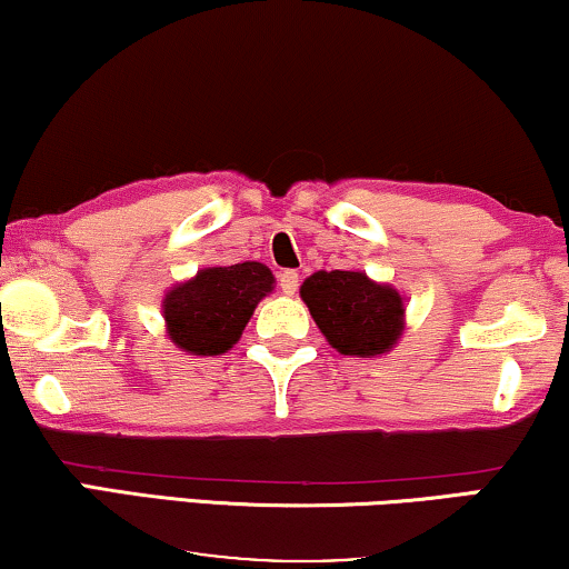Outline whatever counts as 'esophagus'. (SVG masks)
Wrapping results in <instances>:
<instances>
[{
    "label": "esophagus",
    "mask_w": 569,
    "mask_h": 569,
    "mask_svg": "<svg viewBox=\"0 0 569 569\" xmlns=\"http://www.w3.org/2000/svg\"><path fill=\"white\" fill-rule=\"evenodd\" d=\"M298 284H300V274L295 269H284L282 274H279V290L284 295L298 292Z\"/></svg>",
    "instance_id": "esophagus-1"
}]
</instances>
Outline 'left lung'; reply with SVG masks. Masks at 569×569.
Wrapping results in <instances>:
<instances>
[{
    "label": "left lung",
    "instance_id": "obj_1",
    "mask_svg": "<svg viewBox=\"0 0 569 569\" xmlns=\"http://www.w3.org/2000/svg\"><path fill=\"white\" fill-rule=\"evenodd\" d=\"M300 298L341 355H383L401 337V295L388 284H376L362 271H316L302 282Z\"/></svg>",
    "mask_w": 569,
    "mask_h": 569
}]
</instances>
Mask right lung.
<instances>
[{
  "mask_svg": "<svg viewBox=\"0 0 569 569\" xmlns=\"http://www.w3.org/2000/svg\"><path fill=\"white\" fill-rule=\"evenodd\" d=\"M271 284L274 277L259 261L201 269L162 302L168 337L191 355L228 352Z\"/></svg>",
  "mask_w": 569,
  "mask_h": 569,
  "instance_id": "1",
  "label": "right lung"
}]
</instances>
